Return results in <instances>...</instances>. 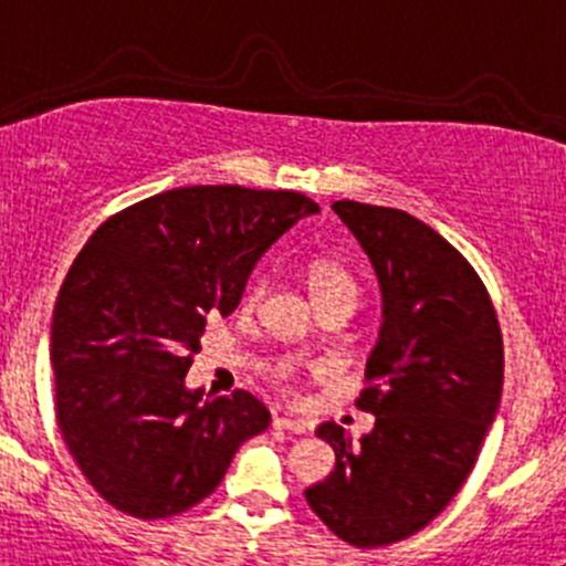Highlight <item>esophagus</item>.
I'll return each instance as SVG.
<instances>
[{"mask_svg":"<svg viewBox=\"0 0 566 566\" xmlns=\"http://www.w3.org/2000/svg\"><path fill=\"white\" fill-rule=\"evenodd\" d=\"M273 429L290 431V434H306L310 426L304 420H295V417H273Z\"/></svg>","mask_w":566,"mask_h":566,"instance_id":"esophagus-1","label":"esophagus"}]
</instances>
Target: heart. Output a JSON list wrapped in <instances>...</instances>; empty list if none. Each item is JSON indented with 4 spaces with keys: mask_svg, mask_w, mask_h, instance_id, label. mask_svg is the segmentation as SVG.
<instances>
[{
    "mask_svg": "<svg viewBox=\"0 0 566 566\" xmlns=\"http://www.w3.org/2000/svg\"><path fill=\"white\" fill-rule=\"evenodd\" d=\"M306 279H310V290L315 295L317 304H328V301H345V304L356 306V298H359V284L350 276L348 268H343L334 260H315L310 262V271H306ZM268 293L265 279H254L249 284L243 295V306H256ZM293 361H279L273 367V381L282 389H290V381H293Z\"/></svg>",
    "mask_w": 566,
    "mask_h": 566,
    "instance_id": "b5f03b06",
    "label": "heart"
}]
</instances>
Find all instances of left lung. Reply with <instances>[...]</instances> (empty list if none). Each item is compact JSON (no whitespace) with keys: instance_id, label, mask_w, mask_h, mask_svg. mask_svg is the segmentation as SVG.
<instances>
[{"instance_id":"1","label":"left lung","mask_w":566,"mask_h":566,"mask_svg":"<svg viewBox=\"0 0 566 566\" xmlns=\"http://www.w3.org/2000/svg\"><path fill=\"white\" fill-rule=\"evenodd\" d=\"M332 207L381 287V334L356 400L376 426L354 446L323 422L315 434L337 464L304 495L343 542L384 547L426 528L473 473L501 406L503 337L484 282L442 234L392 207Z\"/></svg>"}]
</instances>
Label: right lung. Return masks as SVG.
<instances>
[{"mask_svg": "<svg viewBox=\"0 0 566 566\" xmlns=\"http://www.w3.org/2000/svg\"><path fill=\"white\" fill-rule=\"evenodd\" d=\"M321 207L293 190L196 185L109 216L76 254L52 315L54 415L87 484L137 520L216 492L271 422L245 389L185 387L207 315L240 304L256 260Z\"/></svg>", "mask_w": 566, "mask_h": 566, "instance_id": "obj_1", "label": "right lung"}]
</instances>
